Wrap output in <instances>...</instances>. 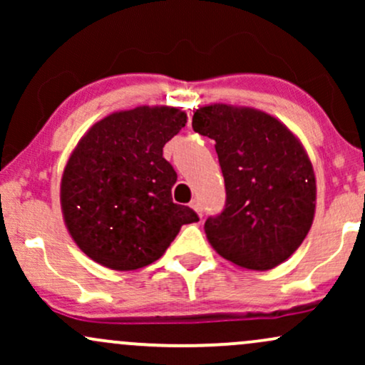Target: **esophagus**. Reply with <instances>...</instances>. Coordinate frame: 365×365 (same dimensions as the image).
<instances>
[{"label":"esophagus","instance_id":"obj_1","mask_svg":"<svg viewBox=\"0 0 365 365\" xmlns=\"http://www.w3.org/2000/svg\"><path fill=\"white\" fill-rule=\"evenodd\" d=\"M190 207L192 209H194V211L197 212V215H199L200 217H202V206H200V202H199V200H197V199H194V200H192V202H190Z\"/></svg>","mask_w":365,"mask_h":365}]
</instances>
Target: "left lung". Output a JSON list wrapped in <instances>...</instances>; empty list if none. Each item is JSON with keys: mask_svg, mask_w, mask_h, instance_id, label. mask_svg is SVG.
Masks as SVG:
<instances>
[{"mask_svg": "<svg viewBox=\"0 0 365 365\" xmlns=\"http://www.w3.org/2000/svg\"><path fill=\"white\" fill-rule=\"evenodd\" d=\"M192 127L215 139L225 178L223 211L204 225L221 257L266 271L287 261L311 230L316 177L297 137L252 108H199Z\"/></svg>", "mask_w": 365, "mask_h": 365, "instance_id": "left-lung-1", "label": "left lung"}]
</instances>
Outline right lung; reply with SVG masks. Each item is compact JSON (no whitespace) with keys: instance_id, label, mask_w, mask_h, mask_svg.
<instances>
[{"instance_id":"obj_1","label":"right lung","mask_w":365,"mask_h":365,"mask_svg":"<svg viewBox=\"0 0 365 365\" xmlns=\"http://www.w3.org/2000/svg\"><path fill=\"white\" fill-rule=\"evenodd\" d=\"M177 108L140 106L98 121L70 156L61 209L70 235L92 261L116 271L158 261L182 225L199 221L173 202L177 182L163 148L185 127Z\"/></svg>"}]
</instances>
